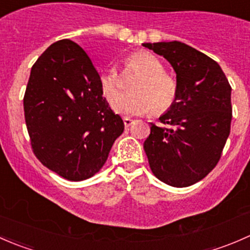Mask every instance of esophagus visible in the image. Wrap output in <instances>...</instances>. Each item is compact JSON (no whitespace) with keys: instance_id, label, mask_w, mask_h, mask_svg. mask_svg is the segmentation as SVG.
Returning <instances> with one entry per match:
<instances>
[{"instance_id":"obj_1","label":"esophagus","mask_w":250,"mask_h":250,"mask_svg":"<svg viewBox=\"0 0 250 250\" xmlns=\"http://www.w3.org/2000/svg\"><path fill=\"white\" fill-rule=\"evenodd\" d=\"M123 123H125V127L128 128V127H130V125H132L133 120H130L129 117H123Z\"/></svg>"}]
</instances>
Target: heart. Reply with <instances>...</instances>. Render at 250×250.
Returning <instances> with one entry per match:
<instances>
[{"label":"heart","mask_w":250,"mask_h":250,"mask_svg":"<svg viewBox=\"0 0 250 250\" xmlns=\"http://www.w3.org/2000/svg\"><path fill=\"white\" fill-rule=\"evenodd\" d=\"M128 67L138 70L143 76L132 87L134 93L121 94L112 102L113 110L123 115H143L150 110L162 113L175 102L178 84L174 77L165 72L160 58L147 50L133 53L125 62ZM99 85L109 102L120 90V76L115 69L99 74Z\"/></svg>","instance_id":"obj_1"}]
</instances>
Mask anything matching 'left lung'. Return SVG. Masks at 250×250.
I'll return each instance as SVG.
<instances>
[{"label":"left lung","mask_w":250,"mask_h":250,"mask_svg":"<svg viewBox=\"0 0 250 250\" xmlns=\"http://www.w3.org/2000/svg\"><path fill=\"white\" fill-rule=\"evenodd\" d=\"M168 60L176 74L175 102L144 143L151 170L174 188L202 180L220 160L230 134L231 85L220 65L179 41L143 43Z\"/></svg>","instance_id":"8db88e82"}]
</instances>
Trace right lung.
I'll use <instances>...</instances> for the list:
<instances>
[{
	"label": "right lung",
	"mask_w": 250,
	"mask_h": 250,
	"mask_svg": "<svg viewBox=\"0 0 250 250\" xmlns=\"http://www.w3.org/2000/svg\"><path fill=\"white\" fill-rule=\"evenodd\" d=\"M24 112L36 157L71 181L99 172L125 130L103 97L89 57L70 40L50 44L34 64Z\"/></svg>",
	"instance_id": "right-lung-1"
}]
</instances>
